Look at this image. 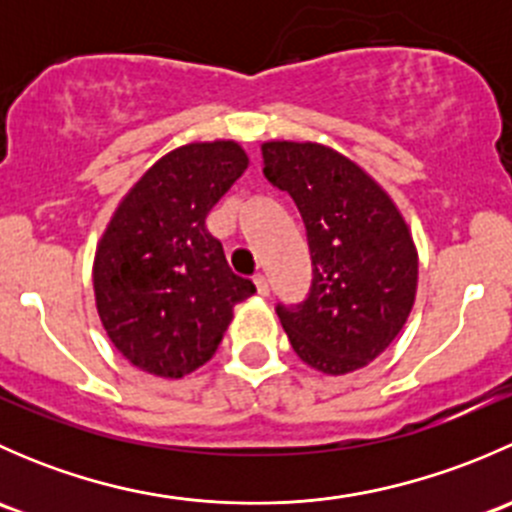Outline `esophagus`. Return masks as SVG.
<instances>
[{"instance_id": "obj_1", "label": "esophagus", "mask_w": 512, "mask_h": 512, "mask_svg": "<svg viewBox=\"0 0 512 512\" xmlns=\"http://www.w3.org/2000/svg\"><path fill=\"white\" fill-rule=\"evenodd\" d=\"M255 287H257V294H262V297L270 294V282H267L265 275H255Z\"/></svg>"}]
</instances>
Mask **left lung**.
Returning <instances> with one entry per match:
<instances>
[{
    "instance_id": "1",
    "label": "left lung",
    "mask_w": 512,
    "mask_h": 512,
    "mask_svg": "<svg viewBox=\"0 0 512 512\" xmlns=\"http://www.w3.org/2000/svg\"><path fill=\"white\" fill-rule=\"evenodd\" d=\"M262 173L287 190L307 227L312 287L277 304L304 364L342 376L384 352L416 299L418 255L394 200L354 160L322 143H262Z\"/></svg>"
}]
</instances>
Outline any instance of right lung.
<instances>
[{
	"mask_svg": "<svg viewBox=\"0 0 512 512\" xmlns=\"http://www.w3.org/2000/svg\"><path fill=\"white\" fill-rule=\"evenodd\" d=\"M235 141L188 143L128 190L96 247V309L133 366L180 379L215 354L232 307L255 292L205 227L247 170Z\"/></svg>",
	"mask_w": 512,
	"mask_h": 512,
	"instance_id": "1",
	"label": "right lung"
}]
</instances>
